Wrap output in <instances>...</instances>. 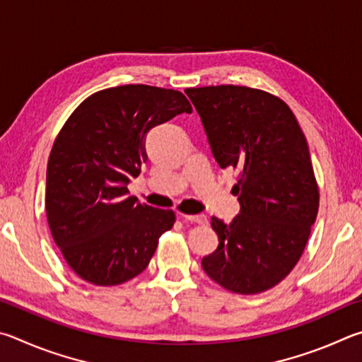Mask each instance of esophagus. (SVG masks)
Returning a JSON list of instances; mask_svg holds the SVG:
<instances>
[{
	"mask_svg": "<svg viewBox=\"0 0 362 362\" xmlns=\"http://www.w3.org/2000/svg\"><path fill=\"white\" fill-rule=\"evenodd\" d=\"M180 218L185 221H189V223H194V224H200V226L208 224V219L205 214H180Z\"/></svg>",
	"mask_w": 362,
	"mask_h": 362,
	"instance_id": "esophagus-1",
	"label": "esophagus"
}]
</instances>
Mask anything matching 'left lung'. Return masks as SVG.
<instances>
[{"instance_id":"left-lung-1","label":"left lung","mask_w":362,"mask_h":362,"mask_svg":"<svg viewBox=\"0 0 362 362\" xmlns=\"http://www.w3.org/2000/svg\"><path fill=\"white\" fill-rule=\"evenodd\" d=\"M221 168L237 171L242 210L211 218L218 250L205 274L237 294H259L286 278L305 250L320 206L305 135L291 107L245 86L186 88Z\"/></svg>"}]
</instances>
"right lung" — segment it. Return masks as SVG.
Segmentation results:
<instances>
[{
  "instance_id": "add662e5",
  "label": "right lung",
  "mask_w": 362,
  "mask_h": 362,
  "mask_svg": "<svg viewBox=\"0 0 362 362\" xmlns=\"http://www.w3.org/2000/svg\"><path fill=\"white\" fill-rule=\"evenodd\" d=\"M192 112L177 90L129 84L95 92L57 135L46 175V214L62 256L82 280L116 286L148 267L173 210L139 204L127 185L146 162L152 127Z\"/></svg>"
}]
</instances>
